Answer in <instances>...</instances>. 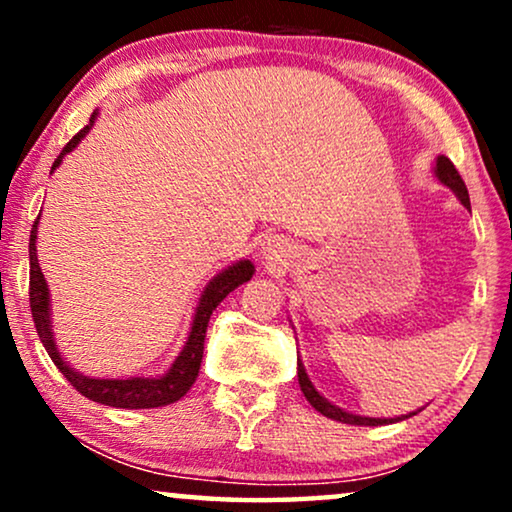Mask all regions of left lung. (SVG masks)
I'll return each mask as SVG.
<instances>
[{
  "label": "left lung",
  "mask_w": 512,
  "mask_h": 512,
  "mask_svg": "<svg viewBox=\"0 0 512 512\" xmlns=\"http://www.w3.org/2000/svg\"><path fill=\"white\" fill-rule=\"evenodd\" d=\"M436 177L443 181L445 186H450L454 193H457V198L461 200V205L466 209H471V198H468V191H466V184L464 179H461V174L454 163L447 156H438L436 160ZM298 382H300V389H303V394L310 405L317 412H321L324 417H331V419H338V422H345V424H354V426H382V424H389L394 422V419H373V417H359V415H349V412L335 408L333 403H328L324 396L319 394L317 389L312 387L310 377H307L303 363L298 359ZM415 415V412H412ZM412 415H405V417H412ZM401 419V417H398Z\"/></svg>",
  "instance_id": "left-lung-1"
}]
</instances>
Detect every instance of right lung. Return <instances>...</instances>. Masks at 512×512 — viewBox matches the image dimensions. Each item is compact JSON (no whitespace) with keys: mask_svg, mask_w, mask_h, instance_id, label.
I'll use <instances>...</instances> for the list:
<instances>
[{"mask_svg":"<svg viewBox=\"0 0 512 512\" xmlns=\"http://www.w3.org/2000/svg\"><path fill=\"white\" fill-rule=\"evenodd\" d=\"M95 116H90V123L86 128L76 132V135L65 144V149L58 158H55L53 170L62 163V156H67L69 151L74 149L76 144L81 142V137L93 128ZM37 223L39 216L34 219L32 233H30V310L34 319V328H37L39 340L44 342L48 356L55 366L60 368V373L72 382V387L79 391L81 396L90 398V401L111 405V408H128V410H139V408H163V405H170L179 401L181 396H186V391L193 387L195 377H198L200 363H202V349H205V333L207 324L216 305L221 303L223 298L228 296L230 291H235L237 286L249 282L251 275H254V265L251 261H240L230 265L228 270H223L221 275H216L212 282L207 284V289L202 291L200 305L195 310L191 335H188L184 349L177 356V361L172 363V368L167 370L163 377H132V380H93V377L74 373L72 368L67 366L65 361L60 359L58 347H55L53 335H51V317H48V286L46 279L41 275L39 261H37Z\"/></svg>","mask_w":512,"mask_h":512,"instance_id":"obj_1","label":"right lung"}]
</instances>
